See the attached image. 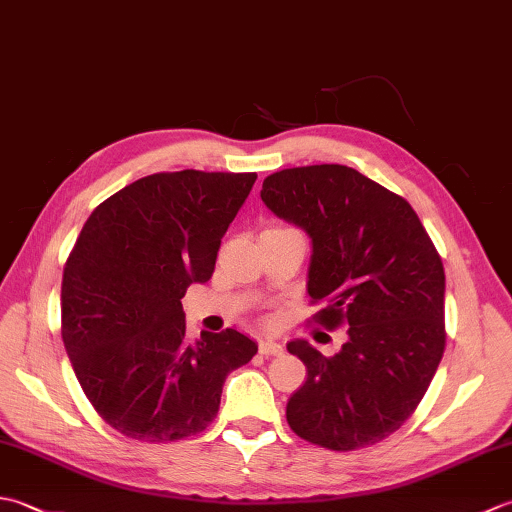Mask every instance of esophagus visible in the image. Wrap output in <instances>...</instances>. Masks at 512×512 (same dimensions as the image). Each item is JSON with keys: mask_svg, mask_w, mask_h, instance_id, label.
I'll list each match as a JSON object with an SVG mask.
<instances>
[{"mask_svg": "<svg viewBox=\"0 0 512 512\" xmlns=\"http://www.w3.org/2000/svg\"><path fill=\"white\" fill-rule=\"evenodd\" d=\"M259 352L266 356H279V354H284V345L273 341V339H262L259 341Z\"/></svg>", "mask_w": 512, "mask_h": 512, "instance_id": "34e87169", "label": "esophagus"}]
</instances>
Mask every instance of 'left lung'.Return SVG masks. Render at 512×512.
Returning a JSON list of instances; mask_svg holds the SVG:
<instances>
[{
	"mask_svg": "<svg viewBox=\"0 0 512 512\" xmlns=\"http://www.w3.org/2000/svg\"><path fill=\"white\" fill-rule=\"evenodd\" d=\"M262 200L312 244L308 295L317 321L347 328L334 356L288 343L308 369L286 418L299 438L354 451L400 429L444 352V268L416 211L345 165L277 171Z\"/></svg>",
	"mask_w": 512,
	"mask_h": 512,
	"instance_id": "1",
	"label": "left lung"
}]
</instances>
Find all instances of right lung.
Returning <instances> with one entry per match:
<instances>
[{
  "instance_id": "add662e5",
  "label": "right lung",
  "mask_w": 512,
  "mask_h": 512,
  "mask_svg": "<svg viewBox=\"0 0 512 512\" xmlns=\"http://www.w3.org/2000/svg\"><path fill=\"white\" fill-rule=\"evenodd\" d=\"M257 173H154L96 206L61 284L63 345L74 374L123 436L189 438L220 409L233 369L257 354L237 330L187 341L182 297L206 284Z\"/></svg>"
}]
</instances>
